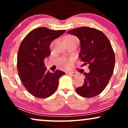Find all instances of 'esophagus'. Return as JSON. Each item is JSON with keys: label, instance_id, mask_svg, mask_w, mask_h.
I'll use <instances>...</instances> for the list:
<instances>
[{"label": "esophagus", "instance_id": "obj_1", "mask_svg": "<svg viewBox=\"0 0 128 128\" xmlns=\"http://www.w3.org/2000/svg\"><path fill=\"white\" fill-rule=\"evenodd\" d=\"M68 74L70 76H73V77H76V76L78 75V74H77V72H69Z\"/></svg>", "mask_w": 128, "mask_h": 128}]
</instances>
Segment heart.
<instances>
[{
    "label": "heart",
    "instance_id": "heart-1",
    "mask_svg": "<svg viewBox=\"0 0 128 128\" xmlns=\"http://www.w3.org/2000/svg\"><path fill=\"white\" fill-rule=\"evenodd\" d=\"M64 41H72V42H73V41L78 42V39L76 38V36H73V35H67V36H66L65 38H64ZM70 62H71L70 60L65 61V62H64V67L66 68L68 67L70 65Z\"/></svg>",
    "mask_w": 128,
    "mask_h": 128
}]
</instances>
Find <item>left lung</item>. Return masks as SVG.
Returning a JSON list of instances; mask_svg holds the SVG:
<instances>
[{
    "label": "left lung",
    "instance_id": "obj_1",
    "mask_svg": "<svg viewBox=\"0 0 128 128\" xmlns=\"http://www.w3.org/2000/svg\"><path fill=\"white\" fill-rule=\"evenodd\" d=\"M67 32L80 40L79 57L90 69L89 72L84 73V84L76 91L83 98L98 96L107 86L114 72L115 56L111 44L102 32L95 28L80 27Z\"/></svg>",
    "mask_w": 128,
    "mask_h": 128
}]
</instances>
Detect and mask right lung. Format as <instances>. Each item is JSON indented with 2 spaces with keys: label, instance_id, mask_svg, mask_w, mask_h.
I'll list each match as a JSON object with an SVG mask.
<instances>
[{
  "label": "right lung",
  "instance_id": "right-lung-1",
  "mask_svg": "<svg viewBox=\"0 0 128 128\" xmlns=\"http://www.w3.org/2000/svg\"><path fill=\"white\" fill-rule=\"evenodd\" d=\"M66 30H54L45 27L34 29L20 43L17 56V69L22 84L38 98H46L57 89L58 80L65 72L46 70L44 59L51 54L50 45Z\"/></svg>",
  "mask_w": 128,
  "mask_h": 128
}]
</instances>
